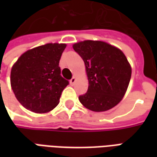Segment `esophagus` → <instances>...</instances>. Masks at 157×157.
<instances>
[{
	"label": "esophagus",
	"mask_w": 157,
	"mask_h": 157,
	"mask_svg": "<svg viewBox=\"0 0 157 157\" xmlns=\"http://www.w3.org/2000/svg\"><path fill=\"white\" fill-rule=\"evenodd\" d=\"M75 81H76V78H75V76H73V77L71 79V81H70V82H71V84H72V85H73V84H74V83L75 82Z\"/></svg>",
	"instance_id": "obj_1"
}]
</instances>
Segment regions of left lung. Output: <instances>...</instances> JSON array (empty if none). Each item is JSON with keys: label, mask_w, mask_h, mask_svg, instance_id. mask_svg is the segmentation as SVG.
Returning <instances> with one entry per match:
<instances>
[{"label": "left lung", "mask_w": 157, "mask_h": 157, "mask_svg": "<svg viewBox=\"0 0 157 157\" xmlns=\"http://www.w3.org/2000/svg\"><path fill=\"white\" fill-rule=\"evenodd\" d=\"M85 63L88 90L79 100L93 112H104L121 101L131 78V66L121 49L100 40L73 44Z\"/></svg>", "instance_id": "1"}]
</instances>
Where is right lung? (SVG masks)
Wrapping results in <instances>:
<instances>
[{
	"instance_id": "add662e5",
	"label": "right lung",
	"mask_w": 157,
	"mask_h": 157,
	"mask_svg": "<svg viewBox=\"0 0 157 157\" xmlns=\"http://www.w3.org/2000/svg\"><path fill=\"white\" fill-rule=\"evenodd\" d=\"M65 44H46L23 53L12 65L11 86L16 98L36 113L50 112L69 84L60 75L59 59Z\"/></svg>"
}]
</instances>
